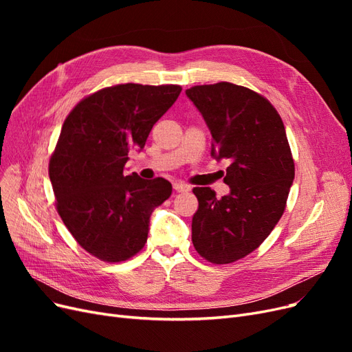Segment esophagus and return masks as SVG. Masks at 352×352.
<instances>
[{
	"label": "esophagus",
	"instance_id": "esophagus-1",
	"mask_svg": "<svg viewBox=\"0 0 352 352\" xmlns=\"http://www.w3.org/2000/svg\"><path fill=\"white\" fill-rule=\"evenodd\" d=\"M173 189L176 190V192H189V190H190V186H189V185H186V184L176 182V184H173Z\"/></svg>",
	"mask_w": 352,
	"mask_h": 352
}]
</instances>
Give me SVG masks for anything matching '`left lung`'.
<instances>
[{"mask_svg": "<svg viewBox=\"0 0 352 352\" xmlns=\"http://www.w3.org/2000/svg\"><path fill=\"white\" fill-rule=\"evenodd\" d=\"M186 97L212 136L211 157L230 163L228 195L194 188L192 243L210 263H233L258 248L285 211L295 176L285 126L260 94L229 82L192 87Z\"/></svg>", "mask_w": 352, "mask_h": 352, "instance_id": "obj_1", "label": "left lung"}]
</instances>
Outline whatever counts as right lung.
<instances>
[{
  "label": "right lung",
  "instance_id": "1",
  "mask_svg": "<svg viewBox=\"0 0 352 352\" xmlns=\"http://www.w3.org/2000/svg\"><path fill=\"white\" fill-rule=\"evenodd\" d=\"M180 91L179 85L104 88L82 100L61 127L50 160L57 211L80 247L102 261L140 252L153 211L172 195L168 180L124 176L123 170L129 151L142 150Z\"/></svg>",
  "mask_w": 352,
  "mask_h": 352
}]
</instances>
